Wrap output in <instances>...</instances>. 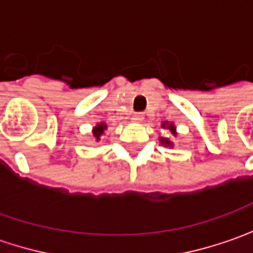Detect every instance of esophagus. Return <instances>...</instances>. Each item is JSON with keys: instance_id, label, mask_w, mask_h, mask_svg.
Wrapping results in <instances>:
<instances>
[{"instance_id": "esophagus-1", "label": "esophagus", "mask_w": 253, "mask_h": 253, "mask_svg": "<svg viewBox=\"0 0 253 253\" xmlns=\"http://www.w3.org/2000/svg\"><path fill=\"white\" fill-rule=\"evenodd\" d=\"M143 118H145V115H143L142 112H136V114L132 115V121L135 122H142L143 121Z\"/></svg>"}]
</instances>
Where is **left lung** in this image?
<instances>
[{
    "label": "left lung",
    "instance_id": "8db88e82",
    "mask_svg": "<svg viewBox=\"0 0 253 253\" xmlns=\"http://www.w3.org/2000/svg\"><path fill=\"white\" fill-rule=\"evenodd\" d=\"M162 128H168L173 136H177L176 126H174V124H173V122H169V121L162 122ZM159 141H161V143L163 145V146H166V148H173V142L170 141L169 138H163V136H161V138H159Z\"/></svg>",
    "mask_w": 253,
    "mask_h": 253
}]
</instances>
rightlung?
Wrapping results in <instances>:
<instances>
[{"instance_id": "1", "label": "right lung", "mask_w": 253, "mask_h": 253, "mask_svg": "<svg viewBox=\"0 0 253 253\" xmlns=\"http://www.w3.org/2000/svg\"><path fill=\"white\" fill-rule=\"evenodd\" d=\"M107 129V124L105 122H98L94 128H92V139L95 142H100L102 139V135Z\"/></svg>"}]
</instances>
